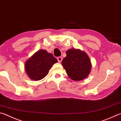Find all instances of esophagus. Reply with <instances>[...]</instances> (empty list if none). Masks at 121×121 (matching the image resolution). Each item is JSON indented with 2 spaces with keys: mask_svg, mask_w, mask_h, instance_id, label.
<instances>
[{
  "mask_svg": "<svg viewBox=\"0 0 121 121\" xmlns=\"http://www.w3.org/2000/svg\"><path fill=\"white\" fill-rule=\"evenodd\" d=\"M57 59H58V62L59 63H60L62 60V58L61 56H59V57H58V58H57Z\"/></svg>",
  "mask_w": 121,
  "mask_h": 121,
  "instance_id": "obj_1",
  "label": "esophagus"
}]
</instances>
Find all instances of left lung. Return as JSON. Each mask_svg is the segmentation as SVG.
Returning a JSON list of instances; mask_svg holds the SVG:
<instances>
[{"label": "left lung", "mask_w": 121, "mask_h": 121, "mask_svg": "<svg viewBox=\"0 0 121 121\" xmlns=\"http://www.w3.org/2000/svg\"><path fill=\"white\" fill-rule=\"evenodd\" d=\"M66 54L62 65L68 76L74 81L86 78L91 69V61L86 53L80 49H70L66 51Z\"/></svg>", "instance_id": "left-lung-1"}]
</instances>
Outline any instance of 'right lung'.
<instances>
[{
	"label": "right lung",
	"instance_id": "add662e5",
	"mask_svg": "<svg viewBox=\"0 0 121 121\" xmlns=\"http://www.w3.org/2000/svg\"><path fill=\"white\" fill-rule=\"evenodd\" d=\"M57 59L45 50H39L27 60L25 63L26 74L30 79L38 81L49 73V70Z\"/></svg>",
	"mask_w": 121,
	"mask_h": 121
}]
</instances>
